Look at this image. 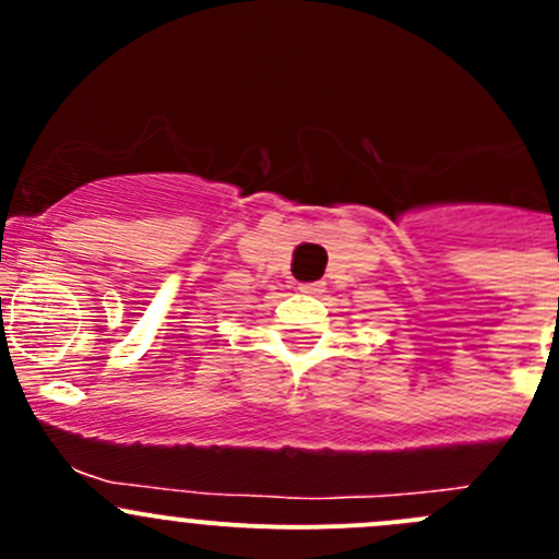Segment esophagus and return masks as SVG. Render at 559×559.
Listing matches in <instances>:
<instances>
[{"mask_svg":"<svg viewBox=\"0 0 559 559\" xmlns=\"http://www.w3.org/2000/svg\"><path fill=\"white\" fill-rule=\"evenodd\" d=\"M300 292H302V295L316 297V295H321V292H324V284H321V281H313V284H300Z\"/></svg>","mask_w":559,"mask_h":559,"instance_id":"esophagus-1","label":"esophagus"}]
</instances>
